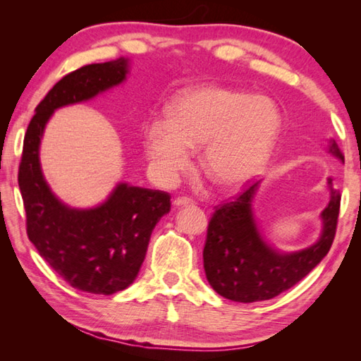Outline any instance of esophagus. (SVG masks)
<instances>
[{
	"mask_svg": "<svg viewBox=\"0 0 361 361\" xmlns=\"http://www.w3.org/2000/svg\"><path fill=\"white\" fill-rule=\"evenodd\" d=\"M189 204H194V202L188 197H178L173 200L175 208H183V206H189Z\"/></svg>",
	"mask_w": 361,
	"mask_h": 361,
	"instance_id": "esophagus-1",
	"label": "esophagus"
}]
</instances>
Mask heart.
<instances>
[{"label":"heart","instance_id":"b5f03b06","mask_svg":"<svg viewBox=\"0 0 361 361\" xmlns=\"http://www.w3.org/2000/svg\"><path fill=\"white\" fill-rule=\"evenodd\" d=\"M281 127V111L271 97L198 87L175 97L167 121L147 126L144 147L158 178L173 183L189 167L192 149L203 145L206 175L214 185L234 189L262 172Z\"/></svg>","mask_w":361,"mask_h":361}]
</instances>
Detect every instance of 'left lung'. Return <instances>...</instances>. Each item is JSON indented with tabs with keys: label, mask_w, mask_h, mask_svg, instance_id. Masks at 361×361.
Here are the masks:
<instances>
[{
	"label": "left lung",
	"mask_w": 361,
	"mask_h": 361,
	"mask_svg": "<svg viewBox=\"0 0 361 361\" xmlns=\"http://www.w3.org/2000/svg\"><path fill=\"white\" fill-rule=\"evenodd\" d=\"M327 152L344 163L335 140ZM260 181L234 202L216 209L203 250V267L209 286L235 302L267 301L291 288L315 268L332 247L341 194L327 178L329 203L321 211V233L312 245L296 251L276 250L260 231L255 202Z\"/></svg>",
	"instance_id": "1"
}]
</instances>
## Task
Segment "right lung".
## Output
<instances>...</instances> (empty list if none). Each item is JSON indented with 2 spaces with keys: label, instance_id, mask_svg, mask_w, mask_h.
Listing matches in <instances>:
<instances>
[{
  "label": "right lung",
  "instance_id": "1",
  "mask_svg": "<svg viewBox=\"0 0 361 361\" xmlns=\"http://www.w3.org/2000/svg\"><path fill=\"white\" fill-rule=\"evenodd\" d=\"M130 65L128 57H119L82 66L59 80L29 122L18 171L29 240L60 278L94 295H113L132 286L153 228L171 211V195L119 181L101 203L75 208L60 200L46 181L40 144L54 111L119 87Z\"/></svg>",
  "mask_w": 361,
  "mask_h": 361
}]
</instances>
